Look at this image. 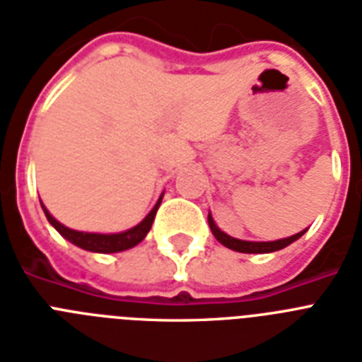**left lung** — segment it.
I'll return each mask as SVG.
<instances>
[{"label": "left lung", "mask_w": 362, "mask_h": 362, "mask_svg": "<svg viewBox=\"0 0 362 362\" xmlns=\"http://www.w3.org/2000/svg\"><path fill=\"white\" fill-rule=\"evenodd\" d=\"M208 225H210L214 236L219 243H223L225 247L232 249V251L238 252H273L279 251V249H284L286 245H290L292 242H296L298 238H301L305 234V230L298 232L290 238H284V240H277V242H243V240H236V238H230L228 234H225L223 230L216 227V223L211 219V216H208Z\"/></svg>", "instance_id": "8db88e82"}]
</instances>
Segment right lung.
Wrapping results in <instances>:
<instances>
[{
  "mask_svg": "<svg viewBox=\"0 0 362 362\" xmlns=\"http://www.w3.org/2000/svg\"><path fill=\"white\" fill-rule=\"evenodd\" d=\"M160 202H161V197L160 201L156 202V206L152 208L151 214L143 219V221L137 225V227L130 228V230L126 232H120V234H93V232H78V230H72V228H66L64 225L54 219L52 214H49L42 204V210L48 217V221L52 223L55 227V230L61 234L63 238H66L70 243H74L78 247L85 249V251H93V252H119V251H126V249L134 247L137 245L139 242L145 240V236L148 234L151 230L152 223H154V217H156V211L160 208Z\"/></svg>",
  "mask_w": 362,
  "mask_h": 362,
  "instance_id": "obj_1",
  "label": "right lung"
}]
</instances>
